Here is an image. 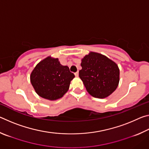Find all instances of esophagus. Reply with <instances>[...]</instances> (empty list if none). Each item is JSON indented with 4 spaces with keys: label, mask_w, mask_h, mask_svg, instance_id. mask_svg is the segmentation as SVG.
I'll list each match as a JSON object with an SVG mask.
<instances>
[{
    "label": "esophagus",
    "mask_w": 149,
    "mask_h": 149,
    "mask_svg": "<svg viewBox=\"0 0 149 149\" xmlns=\"http://www.w3.org/2000/svg\"><path fill=\"white\" fill-rule=\"evenodd\" d=\"M75 77H78V76H79V72H75Z\"/></svg>",
    "instance_id": "34e87169"
}]
</instances>
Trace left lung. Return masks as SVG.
<instances>
[{
  "label": "left lung",
  "instance_id": "obj_1",
  "mask_svg": "<svg viewBox=\"0 0 149 149\" xmlns=\"http://www.w3.org/2000/svg\"><path fill=\"white\" fill-rule=\"evenodd\" d=\"M79 76L87 92L93 97L104 99L116 89L120 70L114 62L106 56L91 52L82 58Z\"/></svg>",
  "mask_w": 149,
  "mask_h": 149
}]
</instances>
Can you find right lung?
<instances>
[{"instance_id": "add662e5", "label": "right lung", "mask_w": 149, "mask_h": 149, "mask_svg": "<svg viewBox=\"0 0 149 149\" xmlns=\"http://www.w3.org/2000/svg\"><path fill=\"white\" fill-rule=\"evenodd\" d=\"M74 77L67 65L60 64L58 58L48 56L35 67L30 80L40 97L55 100L62 98L68 91L70 81Z\"/></svg>"}]
</instances>
